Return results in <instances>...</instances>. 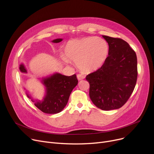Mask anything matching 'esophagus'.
<instances>
[{"mask_svg": "<svg viewBox=\"0 0 154 154\" xmlns=\"http://www.w3.org/2000/svg\"><path fill=\"white\" fill-rule=\"evenodd\" d=\"M77 79H78L79 80H82V79H84L85 78V75H83V74H77Z\"/></svg>", "mask_w": 154, "mask_h": 154, "instance_id": "1", "label": "esophagus"}]
</instances>
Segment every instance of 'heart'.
I'll use <instances>...</instances> for the list:
<instances>
[{
	"instance_id": "heart-1",
	"label": "heart",
	"mask_w": 154,
	"mask_h": 154,
	"mask_svg": "<svg viewBox=\"0 0 154 154\" xmlns=\"http://www.w3.org/2000/svg\"><path fill=\"white\" fill-rule=\"evenodd\" d=\"M108 49L105 39L88 37L69 41L64 48V54L67 59L75 62L82 71L90 73L103 66Z\"/></svg>"
}]
</instances>
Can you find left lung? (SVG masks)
<instances>
[{
	"label": "left lung",
	"instance_id": "1",
	"mask_svg": "<svg viewBox=\"0 0 154 154\" xmlns=\"http://www.w3.org/2000/svg\"><path fill=\"white\" fill-rule=\"evenodd\" d=\"M109 45L108 56L104 64L86 76L89 95L98 108L108 111L118 109L129 98L137 79L135 51L125 40L102 36Z\"/></svg>",
	"mask_w": 154,
	"mask_h": 154
}]
</instances>
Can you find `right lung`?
Returning a JSON list of instances; mask_svg holds the SVG:
<instances>
[{
	"mask_svg": "<svg viewBox=\"0 0 154 154\" xmlns=\"http://www.w3.org/2000/svg\"><path fill=\"white\" fill-rule=\"evenodd\" d=\"M62 40L56 39L53 42L57 43ZM20 70L22 72L26 73L23 64L20 65ZM43 82L46 87V95L42 101H36L35 105L45 113L56 114L62 111L67 105L72 91L78 84V80L75 74L66 76L56 73L44 79ZM27 96L30 98L28 94Z\"/></svg>",
	"mask_w": 154,
	"mask_h": 154,
	"instance_id": "1",
	"label": "right lung"
}]
</instances>
